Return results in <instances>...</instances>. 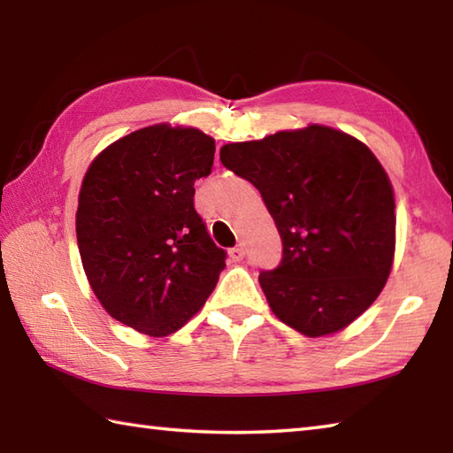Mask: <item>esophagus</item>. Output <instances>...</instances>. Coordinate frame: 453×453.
Instances as JSON below:
<instances>
[{
    "mask_svg": "<svg viewBox=\"0 0 453 453\" xmlns=\"http://www.w3.org/2000/svg\"><path fill=\"white\" fill-rule=\"evenodd\" d=\"M229 257L234 258V261H242L245 257V247L243 245H235L234 249H229Z\"/></svg>",
    "mask_w": 453,
    "mask_h": 453,
    "instance_id": "34e87169",
    "label": "esophagus"
}]
</instances>
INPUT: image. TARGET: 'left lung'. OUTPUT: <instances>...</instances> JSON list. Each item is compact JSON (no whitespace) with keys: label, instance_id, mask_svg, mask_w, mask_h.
<instances>
[{"label":"left lung","instance_id":"1","mask_svg":"<svg viewBox=\"0 0 453 453\" xmlns=\"http://www.w3.org/2000/svg\"><path fill=\"white\" fill-rule=\"evenodd\" d=\"M219 159L258 188L282 237L280 265L258 274L278 319L323 336L368 310L395 253L393 188L368 146L311 124L226 143Z\"/></svg>","mask_w":453,"mask_h":453}]
</instances>
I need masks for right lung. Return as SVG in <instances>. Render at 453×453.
Returning a JSON list of instances; mask_svg holds the SVG:
<instances>
[{
  "mask_svg": "<svg viewBox=\"0 0 453 453\" xmlns=\"http://www.w3.org/2000/svg\"><path fill=\"white\" fill-rule=\"evenodd\" d=\"M216 142L156 124L103 150L85 173L75 214L91 290L114 319L150 336L179 331L200 311L226 266L195 210Z\"/></svg>",
  "mask_w": 453,
  "mask_h": 453,
  "instance_id": "1",
  "label": "right lung"
}]
</instances>
